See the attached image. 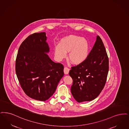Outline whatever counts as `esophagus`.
<instances>
[{
  "mask_svg": "<svg viewBox=\"0 0 129 129\" xmlns=\"http://www.w3.org/2000/svg\"><path fill=\"white\" fill-rule=\"evenodd\" d=\"M64 73L65 74H68L69 72V69L68 68V67H65L64 68Z\"/></svg>",
  "mask_w": 129,
  "mask_h": 129,
  "instance_id": "obj_1",
  "label": "esophagus"
}]
</instances>
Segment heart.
Instances as JSON below:
<instances>
[{
	"label": "heart",
	"mask_w": 129,
	"mask_h": 129,
	"mask_svg": "<svg viewBox=\"0 0 129 129\" xmlns=\"http://www.w3.org/2000/svg\"><path fill=\"white\" fill-rule=\"evenodd\" d=\"M90 45L88 40L81 37L70 35L63 38L60 44L55 46L54 53L56 59L61 61L69 52L68 59L73 64L81 63L88 57Z\"/></svg>",
	"instance_id": "obj_1"
}]
</instances>
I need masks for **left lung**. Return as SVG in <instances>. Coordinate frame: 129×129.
I'll return each instance as SVG.
<instances>
[{"instance_id":"obj_1","label":"left lung","mask_w":129,"mask_h":129,"mask_svg":"<svg viewBox=\"0 0 129 129\" xmlns=\"http://www.w3.org/2000/svg\"><path fill=\"white\" fill-rule=\"evenodd\" d=\"M108 70L107 51L102 39L97 36L87 59L71 67L69 71V75L73 79L71 91L74 99L79 103L95 99L105 85Z\"/></svg>"}]
</instances>
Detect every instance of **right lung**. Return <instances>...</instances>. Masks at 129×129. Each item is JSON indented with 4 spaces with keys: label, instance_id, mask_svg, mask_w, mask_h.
<instances>
[{
    "label": "right lung",
    "instance_id": "obj_1",
    "mask_svg": "<svg viewBox=\"0 0 129 129\" xmlns=\"http://www.w3.org/2000/svg\"><path fill=\"white\" fill-rule=\"evenodd\" d=\"M45 32L30 35L20 45L15 71L23 90L29 97L49 99L64 75L63 65L52 61L47 54L50 48Z\"/></svg>",
    "mask_w": 129,
    "mask_h": 129
}]
</instances>
